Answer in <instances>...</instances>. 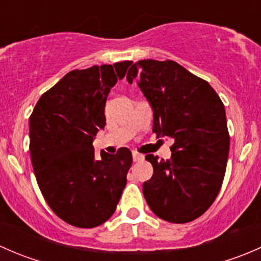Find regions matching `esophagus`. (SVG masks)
I'll return each mask as SVG.
<instances>
[{"instance_id": "esophagus-1", "label": "esophagus", "mask_w": 261, "mask_h": 261, "mask_svg": "<svg viewBox=\"0 0 261 261\" xmlns=\"http://www.w3.org/2000/svg\"><path fill=\"white\" fill-rule=\"evenodd\" d=\"M133 159H134V162H143L144 155L139 154V152H136V151H134L133 152Z\"/></svg>"}]
</instances>
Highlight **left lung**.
<instances>
[{
	"label": "left lung",
	"instance_id": "obj_1",
	"mask_svg": "<svg viewBox=\"0 0 261 261\" xmlns=\"http://www.w3.org/2000/svg\"><path fill=\"white\" fill-rule=\"evenodd\" d=\"M126 80H138L152 110V133L174 140L170 159L145 156L154 168L143 184L146 203L168 222H191L210 208L225 177L230 150L225 106L208 82L173 60L136 62Z\"/></svg>",
	"mask_w": 261,
	"mask_h": 261
}]
</instances>
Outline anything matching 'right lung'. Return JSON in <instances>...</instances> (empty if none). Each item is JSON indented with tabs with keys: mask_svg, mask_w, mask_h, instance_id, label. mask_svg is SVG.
Returning a JSON list of instances; mask_svg holds the SVG:
<instances>
[{
	"mask_svg": "<svg viewBox=\"0 0 261 261\" xmlns=\"http://www.w3.org/2000/svg\"><path fill=\"white\" fill-rule=\"evenodd\" d=\"M133 62L72 70L40 97L30 116V155L46 203L69 225L92 228L116 211L133 164L127 147L116 154L92 143L106 125L112 87Z\"/></svg>",
	"mask_w": 261,
	"mask_h": 261,
	"instance_id": "add662e5",
	"label": "right lung"
}]
</instances>
